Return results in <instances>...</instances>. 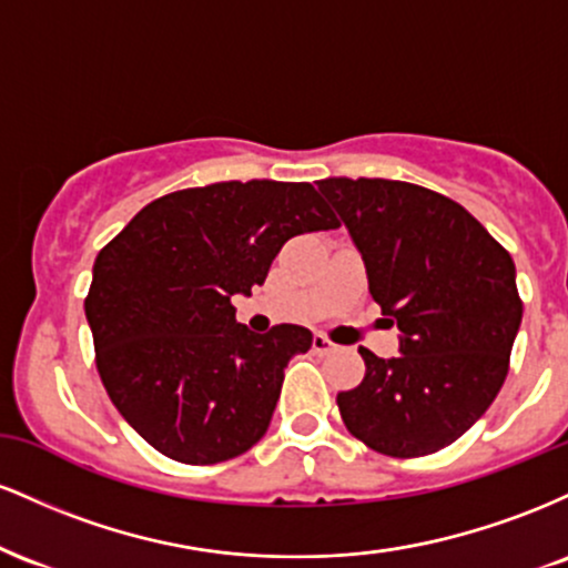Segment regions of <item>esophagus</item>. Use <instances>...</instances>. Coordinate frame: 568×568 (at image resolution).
<instances>
[{"instance_id": "esophagus-1", "label": "esophagus", "mask_w": 568, "mask_h": 568, "mask_svg": "<svg viewBox=\"0 0 568 568\" xmlns=\"http://www.w3.org/2000/svg\"><path fill=\"white\" fill-rule=\"evenodd\" d=\"M312 349H315L317 355H331V352H336V344L328 342V336L315 334V338H312Z\"/></svg>"}]
</instances>
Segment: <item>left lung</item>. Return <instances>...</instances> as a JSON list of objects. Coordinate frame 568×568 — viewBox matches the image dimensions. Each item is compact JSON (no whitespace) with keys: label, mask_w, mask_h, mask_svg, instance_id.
Wrapping results in <instances>:
<instances>
[{"label":"left lung","mask_w":568,"mask_h":568,"mask_svg":"<svg viewBox=\"0 0 568 568\" xmlns=\"http://www.w3.org/2000/svg\"><path fill=\"white\" fill-rule=\"evenodd\" d=\"M317 192L361 251L382 315L400 331V355L361 349L366 379L336 397L344 425L389 456L452 446L507 376L524 315L510 253L465 207L425 186L325 179Z\"/></svg>","instance_id":"8db88e82"}]
</instances>
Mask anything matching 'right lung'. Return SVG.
Returning <instances> with one entry per match:
<instances>
[{"instance_id":"obj_1","label":"right lung","mask_w":568,"mask_h":568,"mask_svg":"<svg viewBox=\"0 0 568 568\" xmlns=\"http://www.w3.org/2000/svg\"><path fill=\"white\" fill-rule=\"evenodd\" d=\"M336 226L312 184L221 181L149 202L98 253L84 298L95 366L149 446L216 465L262 438L312 331L253 334L232 296H251L291 237Z\"/></svg>"}]
</instances>
